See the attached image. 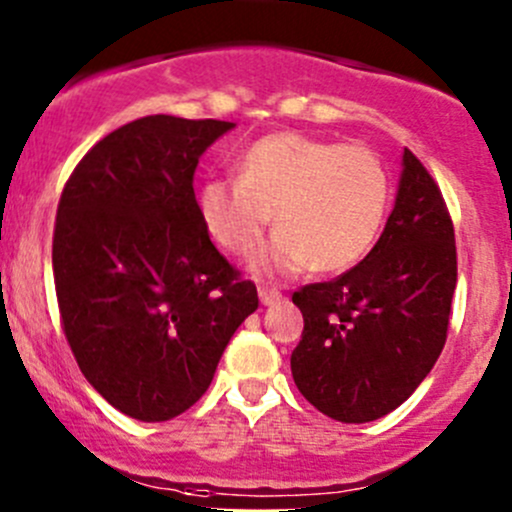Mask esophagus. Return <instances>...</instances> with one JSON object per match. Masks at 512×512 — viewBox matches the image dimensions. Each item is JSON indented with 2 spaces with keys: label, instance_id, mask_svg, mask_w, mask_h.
I'll use <instances>...</instances> for the list:
<instances>
[{
  "label": "esophagus",
  "instance_id": "1",
  "mask_svg": "<svg viewBox=\"0 0 512 512\" xmlns=\"http://www.w3.org/2000/svg\"><path fill=\"white\" fill-rule=\"evenodd\" d=\"M257 294H260V302L265 304V307H270V304H277L282 299V292H277V289L260 287V289H257Z\"/></svg>",
  "mask_w": 512,
  "mask_h": 512
}]
</instances>
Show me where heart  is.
<instances>
[{"label":"heart","instance_id":"b5f03b06","mask_svg":"<svg viewBox=\"0 0 512 512\" xmlns=\"http://www.w3.org/2000/svg\"><path fill=\"white\" fill-rule=\"evenodd\" d=\"M391 185L371 148L282 131L252 143L237 160V180L213 178L198 205L213 240L232 255L260 245L272 215L277 235L255 252L260 275L342 272L374 247Z\"/></svg>","mask_w":512,"mask_h":512}]
</instances>
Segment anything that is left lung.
<instances>
[{
    "mask_svg": "<svg viewBox=\"0 0 512 512\" xmlns=\"http://www.w3.org/2000/svg\"><path fill=\"white\" fill-rule=\"evenodd\" d=\"M456 289V237L443 195L406 148L396 203L369 255L332 282L292 294L304 332L292 376L342 423L391 414L441 356Z\"/></svg>",
    "mask_w": 512,
    "mask_h": 512,
    "instance_id": "obj_1",
    "label": "left lung"
}]
</instances>
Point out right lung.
<instances>
[{"instance_id":"obj_1","label":"right lung","mask_w":512,"mask_h":512,"mask_svg":"<svg viewBox=\"0 0 512 512\" xmlns=\"http://www.w3.org/2000/svg\"><path fill=\"white\" fill-rule=\"evenodd\" d=\"M232 128L138 118L98 141L61 193L51 262L66 339L89 384L136 421L188 411L257 309L193 190L200 156Z\"/></svg>"}]
</instances>
